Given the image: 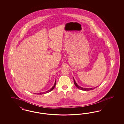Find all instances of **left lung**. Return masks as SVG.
I'll use <instances>...</instances> for the list:
<instances>
[{
    "label": "left lung",
    "instance_id": "left-lung-1",
    "mask_svg": "<svg viewBox=\"0 0 124 124\" xmlns=\"http://www.w3.org/2000/svg\"><path fill=\"white\" fill-rule=\"evenodd\" d=\"M73 79H74V84H75V86L77 87L78 89H80V90H85V91H88V90H93L94 89H95V88H97L98 87H94V88H83V87H80V86L78 85V84L76 83V82H75V79H74V77H73Z\"/></svg>",
    "mask_w": 124,
    "mask_h": 124
}]
</instances>
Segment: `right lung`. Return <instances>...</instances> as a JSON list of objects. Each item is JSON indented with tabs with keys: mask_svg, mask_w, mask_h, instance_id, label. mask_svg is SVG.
<instances>
[{
	"mask_svg": "<svg viewBox=\"0 0 124 124\" xmlns=\"http://www.w3.org/2000/svg\"><path fill=\"white\" fill-rule=\"evenodd\" d=\"M55 85H56V80H55V83H54V86H53L52 87V88H51L49 90H47V91H46V92H41V93H39L37 94H46V93H49V92H50L51 91H52V90L54 89V88L55 86ZM35 94H36V93H35Z\"/></svg>",
	"mask_w": 124,
	"mask_h": 124,
	"instance_id": "1",
	"label": "right lung"
}]
</instances>
